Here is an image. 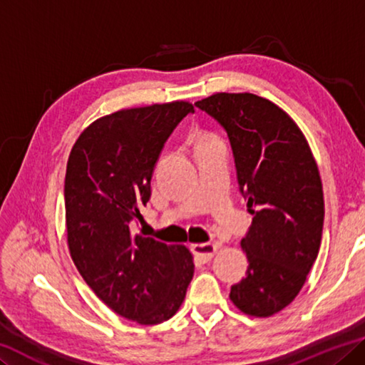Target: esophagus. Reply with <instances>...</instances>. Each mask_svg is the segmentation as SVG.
Returning <instances> with one entry per match:
<instances>
[{
	"label": "esophagus",
	"mask_w": 365,
	"mask_h": 365,
	"mask_svg": "<svg viewBox=\"0 0 365 365\" xmlns=\"http://www.w3.org/2000/svg\"><path fill=\"white\" fill-rule=\"evenodd\" d=\"M192 250L200 262L207 263V262H211L214 255H216L217 245L212 244V242H205V244H193Z\"/></svg>",
	"instance_id": "34e87169"
}]
</instances>
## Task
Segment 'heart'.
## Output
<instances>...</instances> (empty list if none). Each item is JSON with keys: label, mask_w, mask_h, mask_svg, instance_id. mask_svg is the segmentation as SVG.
Returning <instances> with one entry per match:
<instances>
[{"label": "heart", "mask_w": 365, "mask_h": 365, "mask_svg": "<svg viewBox=\"0 0 365 365\" xmlns=\"http://www.w3.org/2000/svg\"><path fill=\"white\" fill-rule=\"evenodd\" d=\"M212 140H217V136L211 135V133H206V131H196L195 135V143H196V148L201 146V144H206Z\"/></svg>", "instance_id": "obj_1"}]
</instances>
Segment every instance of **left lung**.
<instances>
[{
	"mask_svg": "<svg viewBox=\"0 0 365 365\" xmlns=\"http://www.w3.org/2000/svg\"><path fill=\"white\" fill-rule=\"evenodd\" d=\"M227 131L252 227L240 240L248 269L229 297L242 314L286 309L307 281L322 244L323 188L296 121L250 92H216L195 103Z\"/></svg>",
	"mask_w": 365,
	"mask_h": 365,
	"instance_id": "left-lung-1",
	"label": "left lung"
}]
</instances>
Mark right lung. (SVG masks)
Wrapping results in <instances>:
<instances>
[{"label":"right lung","instance_id":"obj_1","mask_svg":"<svg viewBox=\"0 0 365 365\" xmlns=\"http://www.w3.org/2000/svg\"><path fill=\"white\" fill-rule=\"evenodd\" d=\"M188 101L121 108L81 133L65 178L68 248L79 274L107 307L140 325L177 314L195 273L185 245L135 232L151 198L162 146Z\"/></svg>","mask_w":365,"mask_h":365}]
</instances>
